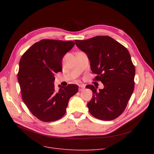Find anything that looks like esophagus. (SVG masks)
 Listing matches in <instances>:
<instances>
[{
    "instance_id": "1",
    "label": "esophagus",
    "mask_w": 154,
    "mask_h": 154,
    "mask_svg": "<svg viewBox=\"0 0 154 154\" xmlns=\"http://www.w3.org/2000/svg\"><path fill=\"white\" fill-rule=\"evenodd\" d=\"M85 86L84 85H79V91H83L85 89Z\"/></svg>"
}]
</instances>
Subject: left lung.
I'll return each instance as SVG.
<instances>
[{
  "mask_svg": "<svg viewBox=\"0 0 154 154\" xmlns=\"http://www.w3.org/2000/svg\"><path fill=\"white\" fill-rule=\"evenodd\" d=\"M75 42L90 60L92 74L97 75L94 80L104 85L99 91L93 85L86 86L93 93L87 103L88 111L102 120L117 118L125 109L134 89L135 69L129 52L109 36H95Z\"/></svg>",
  "mask_w": 154,
  "mask_h": 154,
  "instance_id": "obj_1",
  "label": "left lung"
}]
</instances>
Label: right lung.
Returning <instances> with one entry per match:
<instances>
[{"instance_id": "right-lung-1", "label": "right lung", "mask_w": 154, "mask_h": 154, "mask_svg": "<svg viewBox=\"0 0 154 154\" xmlns=\"http://www.w3.org/2000/svg\"><path fill=\"white\" fill-rule=\"evenodd\" d=\"M74 41L43 39L32 45L20 60L17 74L22 100L40 120H57L66 112L68 102L79 90L75 84L60 86L55 91V74L62 71L64 55L74 47Z\"/></svg>"}]
</instances>
